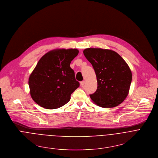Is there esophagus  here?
Here are the masks:
<instances>
[{"label": "esophagus", "mask_w": 158, "mask_h": 158, "mask_svg": "<svg viewBox=\"0 0 158 158\" xmlns=\"http://www.w3.org/2000/svg\"><path fill=\"white\" fill-rule=\"evenodd\" d=\"M85 81H81V82H80V85H81V86H83V85H85Z\"/></svg>", "instance_id": "obj_1"}]
</instances>
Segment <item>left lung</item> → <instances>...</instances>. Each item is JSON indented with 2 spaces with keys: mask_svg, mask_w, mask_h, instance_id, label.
Returning <instances> with one entry per match:
<instances>
[{
  "mask_svg": "<svg viewBox=\"0 0 158 158\" xmlns=\"http://www.w3.org/2000/svg\"><path fill=\"white\" fill-rule=\"evenodd\" d=\"M83 54L93 66L97 77V89L90 95L92 102L104 108L118 106L127 97L132 81L127 63L110 49L86 48Z\"/></svg>",
  "mask_w": 158,
  "mask_h": 158,
  "instance_id": "obj_1",
  "label": "left lung"
}]
</instances>
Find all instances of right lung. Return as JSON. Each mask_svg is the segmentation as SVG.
Here are the masks:
<instances>
[{
    "label": "right lung",
    "mask_w": 158,
    "mask_h": 158,
    "mask_svg": "<svg viewBox=\"0 0 158 158\" xmlns=\"http://www.w3.org/2000/svg\"><path fill=\"white\" fill-rule=\"evenodd\" d=\"M77 49H56L43 56L29 78L30 94L40 106L55 109L70 100L80 86L71 61L78 55Z\"/></svg>",
    "instance_id": "1"
}]
</instances>
